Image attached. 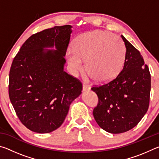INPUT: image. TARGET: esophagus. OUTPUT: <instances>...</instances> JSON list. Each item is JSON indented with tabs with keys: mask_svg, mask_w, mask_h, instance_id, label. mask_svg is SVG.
Wrapping results in <instances>:
<instances>
[{
	"mask_svg": "<svg viewBox=\"0 0 159 159\" xmlns=\"http://www.w3.org/2000/svg\"><path fill=\"white\" fill-rule=\"evenodd\" d=\"M90 89V85L87 84L86 83H83V91H86V90H89Z\"/></svg>",
	"mask_w": 159,
	"mask_h": 159,
	"instance_id": "obj_1",
	"label": "esophagus"
}]
</instances>
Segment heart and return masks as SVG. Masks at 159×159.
<instances>
[{
  "label": "heart",
  "mask_w": 159,
  "mask_h": 159,
  "mask_svg": "<svg viewBox=\"0 0 159 159\" xmlns=\"http://www.w3.org/2000/svg\"><path fill=\"white\" fill-rule=\"evenodd\" d=\"M126 48L118 36L108 31H94L75 41L74 50L67 51L68 61L75 73L82 71L86 61L88 71L101 83L115 79L124 66Z\"/></svg>",
  "instance_id": "heart-1"
}]
</instances>
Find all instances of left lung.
Masks as SVG:
<instances>
[{
  "instance_id": "8db88e82",
  "label": "left lung",
  "mask_w": 159,
  "mask_h": 159,
  "mask_svg": "<svg viewBox=\"0 0 159 159\" xmlns=\"http://www.w3.org/2000/svg\"><path fill=\"white\" fill-rule=\"evenodd\" d=\"M126 47L124 66L115 79L91 90L98 97L93 116L99 127L123 133L138 124L149 105L151 74L140 52L121 36Z\"/></svg>"
}]
</instances>
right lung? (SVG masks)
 Instances as JSON below:
<instances>
[{"mask_svg":"<svg viewBox=\"0 0 159 159\" xmlns=\"http://www.w3.org/2000/svg\"><path fill=\"white\" fill-rule=\"evenodd\" d=\"M71 28L55 26L33 34L12 61L10 102L21 123L35 133H48L60 127L70 104L81 93L80 80L64 71ZM54 45L56 51L43 49Z\"/></svg>","mask_w":159,"mask_h":159,"instance_id":"add662e5","label":"right lung"}]
</instances>
